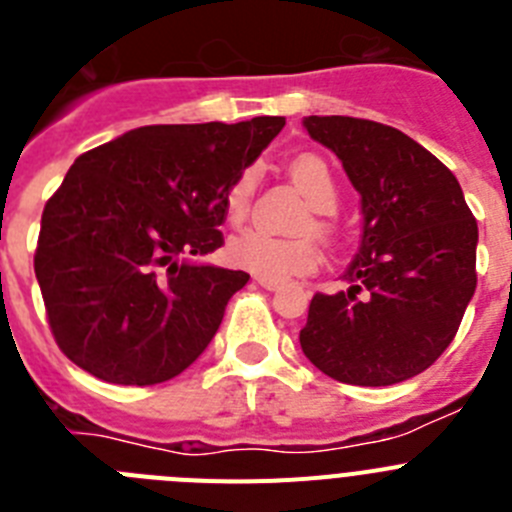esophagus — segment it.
<instances>
[{"label": "esophagus", "mask_w": 512, "mask_h": 512, "mask_svg": "<svg viewBox=\"0 0 512 512\" xmlns=\"http://www.w3.org/2000/svg\"><path fill=\"white\" fill-rule=\"evenodd\" d=\"M256 284H261V287L269 289V292H274V289L282 287V282H277V279H266V277H256Z\"/></svg>", "instance_id": "34e87169"}]
</instances>
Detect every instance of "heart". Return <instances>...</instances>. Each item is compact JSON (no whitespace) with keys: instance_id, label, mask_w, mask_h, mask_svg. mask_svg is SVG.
I'll return each mask as SVG.
<instances>
[{"instance_id":"b5f03b06","label":"heart","mask_w":512,"mask_h":512,"mask_svg":"<svg viewBox=\"0 0 512 512\" xmlns=\"http://www.w3.org/2000/svg\"><path fill=\"white\" fill-rule=\"evenodd\" d=\"M289 176L295 179L297 187L302 189L310 205L318 212H333L338 205V184L336 176L330 171L320 156H297L289 164ZM256 169H243L230 184L225 194V212L233 225H241L251 212L253 192H256ZM318 233H328V223L323 217L315 220ZM228 259L241 269L253 271L266 279H282L300 277L318 266L320 251L315 241L310 238H282V235H271L266 230L251 228L230 238L228 243Z\"/></svg>"}]
</instances>
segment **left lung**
Returning a JSON list of instances; mask_svg holds the SVG:
<instances>
[{"label":"left lung","mask_w":512,"mask_h":512,"mask_svg":"<svg viewBox=\"0 0 512 512\" xmlns=\"http://www.w3.org/2000/svg\"><path fill=\"white\" fill-rule=\"evenodd\" d=\"M302 125L341 158L364 215L348 289L312 297L302 354L343 384L405 382L459 330L477 287V220L456 176L410 135L341 115Z\"/></svg>","instance_id":"8db88e82"}]
</instances>
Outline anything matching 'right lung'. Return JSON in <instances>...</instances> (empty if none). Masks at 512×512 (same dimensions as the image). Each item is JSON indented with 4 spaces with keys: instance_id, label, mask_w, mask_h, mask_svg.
<instances>
[{
    "instance_id": "1",
    "label": "right lung",
    "mask_w": 512,
    "mask_h": 512,
    "mask_svg": "<svg viewBox=\"0 0 512 512\" xmlns=\"http://www.w3.org/2000/svg\"><path fill=\"white\" fill-rule=\"evenodd\" d=\"M282 128L148 125L76 158L35 251L53 338L76 366L148 387L200 359L248 274L192 256L223 246L225 194Z\"/></svg>"
}]
</instances>
